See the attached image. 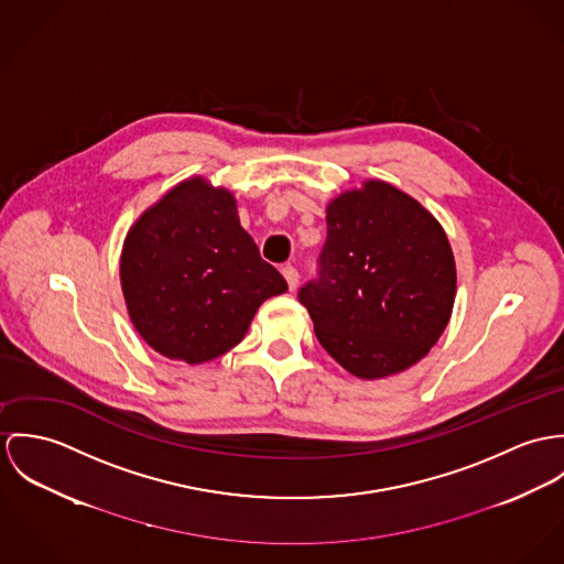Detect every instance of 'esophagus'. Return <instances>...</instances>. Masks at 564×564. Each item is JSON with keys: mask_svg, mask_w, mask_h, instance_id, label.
<instances>
[{"mask_svg": "<svg viewBox=\"0 0 564 564\" xmlns=\"http://www.w3.org/2000/svg\"><path fill=\"white\" fill-rule=\"evenodd\" d=\"M281 272H283V276L288 281V288L296 290V285H299V270L294 265H285Z\"/></svg>", "mask_w": 564, "mask_h": 564, "instance_id": "1", "label": "esophagus"}]
</instances>
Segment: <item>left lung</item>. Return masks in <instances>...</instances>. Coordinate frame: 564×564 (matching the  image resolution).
I'll use <instances>...</instances> for the list:
<instances>
[{"label":"left lung","mask_w":564,"mask_h":564,"mask_svg":"<svg viewBox=\"0 0 564 564\" xmlns=\"http://www.w3.org/2000/svg\"><path fill=\"white\" fill-rule=\"evenodd\" d=\"M456 296V265L437 218L384 182L326 207L317 279L299 301L322 348L350 375L384 378L437 344Z\"/></svg>","instance_id":"8db88e82"}]
</instances>
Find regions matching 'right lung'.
I'll list each match as a JSON object with an SVG mask.
<instances>
[{
  "label": "right lung",
  "instance_id": "right-lung-1",
  "mask_svg": "<svg viewBox=\"0 0 564 564\" xmlns=\"http://www.w3.org/2000/svg\"><path fill=\"white\" fill-rule=\"evenodd\" d=\"M121 285L140 337L189 366L238 346L259 305L288 290L242 229L234 194L203 177L182 182L133 223Z\"/></svg>",
  "mask_w": 564,
  "mask_h": 564
}]
</instances>
